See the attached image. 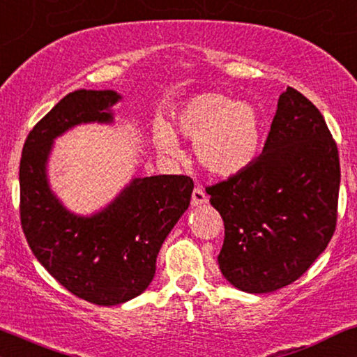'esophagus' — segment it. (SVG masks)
Here are the masks:
<instances>
[{"instance_id":"1","label":"esophagus","mask_w":357,"mask_h":357,"mask_svg":"<svg viewBox=\"0 0 357 357\" xmlns=\"http://www.w3.org/2000/svg\"><path fill=\"white\" fill-rule=\"evenodd\" d=\"M208 202V199L206 196V192L202 191V189H194L192 191V197H191V206L192 207H201V206H206Z\"/></svg>"}]
</instances>
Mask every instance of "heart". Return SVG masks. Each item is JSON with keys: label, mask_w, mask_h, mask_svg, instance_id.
Segmentation results:
<instances>
[{"label": "heart", "mask_w": 357, "mask_h": 357, "mask_svg": "<svg viewBox=\"0 0 357 357\" xmlns=\"http://www.w3.org/2000/svg\"><path fill=\"white\" fill-rule=\"evenodd\" d=\"M174 130L194 140V153L207 173L230 178L243 173L258 158L264 117L255 102L204 91L194 94L176 111ZM153 142L168 158L181 155L173 129L163 122L155 123Z\"/></svg>", "instance_id": "heart-1"}]
</instances>
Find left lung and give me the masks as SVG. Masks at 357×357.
Returning a JSON list of instances; mask_svg holds the SVG:
<instances>
[{
  "instance_id": "8db88e82",
  "label": "left lung",
  "mask_w": 357,
  "mask_h": 357,
  "mask_svg": "<svg viewBox=\"0 0 357 357\" xmlns=\"http://www.w3.org/2000/svg\"><path fill=\"white\" fill-rule=\"evenodd\" d=\"M338 149L320 111L287 88L253 165L207 188L225 225L223 278L248 294L297 281L330 243L340 192Z\"/></svg>"
}]
</instances>
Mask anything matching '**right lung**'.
Returning a JSON list of instances; mask_svg holds the SVG:
<instances>
[{
  "instance_id": "right-lung-1",
  "label": "right lung",
  "mask_w": 357,
  "mask_h": 357,
  "mask_svg": "<svg viewBox=\"0 0 357 357\" xmlns=\"http://www.w3.org/2000/svg\"><path fill=\"white\" fill-rule=\"evenodd\" d=\"M114 89L66 94L27 135L19 166L21 223L37 261L76 297L119 305L150 286L158 251L186 212L194 183L188 176H132L99 211H70L54 192L49 161L55 140L86 123H116Z\"/></svg>"
}]
</instances>
